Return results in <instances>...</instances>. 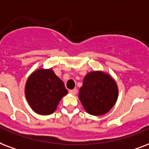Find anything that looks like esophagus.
Instances as JSON below:
<instances>
[{"instance_id":"obj_1","label":"esophagus","mask_w":149,"mask_h":149,"mask_svg":"<svg viewBox=\"0 0 149 149\" xmlns=\"http://www.w3.org/2000/svg\"><path fill=\"white\" fill-rule=\"evenodd\" d=\"M69 93H71V94H72V95H76L77 93H78V90L74 88V89H71V90L69 91Z\"/></svg>"}]
</instances>
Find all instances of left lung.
<instances>
[{"label":"left lung","mask_w":149,"mask_h":149,"mask_svg":"<svg viewBox=\"0 0 149 149\" xmlns=\"http://www.w3.org/2000/svg\"><path fill=\"white\" fill-rule=\"evenodd\" d=\"M78 98L88 113L101 116L108 113L116 103L118 87L109 74L92 71L83 79Z\"/></svg>","instance_id":"8db88e82"}]
</instances>
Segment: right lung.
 <instances>
[{
  "mask_svg": "<svg viewBox=\"0 0 149 149\" xmlns=\"http://www.w3.org/2000/svg\"><path fill=\"white\" fill-rule=\"evenodd\" d=\"M67 94L64 82L52 68H40L33 71L25 86V95L29 104L33 111L40 115L53 113Z\"/></svg>",
  "mask_w": 149,
  "mask_h": 149,
  "instance_id": "obj_1",
  "label": "right lung"
}]
</instances>
